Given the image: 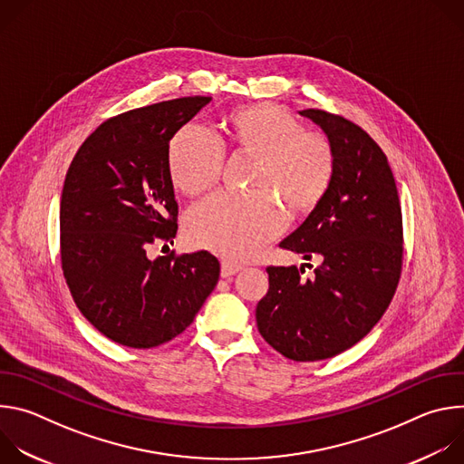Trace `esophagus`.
<instances>
[{
  "label": "esophagus",
  "instance_id": "34e87169",
  "mask_svg": "<svg viewBox=\"0 0 464 464\" xmlns=\"http://www.w3.org/2000/svg\"><path fill=\"white\" fill-rule=\"evenodd\" d=\"M242 270V266H238V264L235 262H229V260H222V277H231L235 274H238Z\"/></svg>",
  "mask_w": 464,
  "mask_h": 464
}]
</instances>
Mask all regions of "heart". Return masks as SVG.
<instances>
[{
	"instance_id": "1",
	"label": "heart",
	"mask_w": 464,
	"mask_h": 464,
	"mask_svg": "<svg viewBox=\"0 0 464 464\" xmlns=\"http://www.w3.org/2000/svg\"><path fill=\"white\" fill-rule=\"evenodd\" d=\"M222 145L202 126L185 124L172 136L167 152L176 188L198 196L217 185L222 147L256 158L251 179L255 194L220 192L196 206L185 218V238L224 258L246 260L276 238L290 217L312 213L326 196L336 172L330 143L283 108L255 102L227 111L222 119Z\"/></svg>"
}]
</instances>
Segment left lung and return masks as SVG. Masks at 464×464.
Masks as SVG:
<instances>
[{
    "label": "left lung",
    "mask_w": 464,
    "mask_h": 464,
    "mask_svg": "<svg viewBox=\"0 0 464 464\" xmlns=\"http://www.w3.org/2000/svg\"><path fill=\"white\" fill-rule=\"evenodd\" d=\"M328 138L336 172L323 202L281 242L315 256L304 268L268 266L270 288L255 310L260 336L294 362L333 358L362 338L387 310L402 272V211L385 154L358 124L303 110Z\"/></svg>",
    "instance_id": "left-lung-1"
}]
</instances>
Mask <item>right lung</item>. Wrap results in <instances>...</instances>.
I'll use <instances>...</instances> for the list:
<instances>
[{
    "label": "right lung",
    "instance_id": "1",
    "mask_svg": "<svg viewBox=\"0 0 464 464\" xmlns=\"http://www.w3.org/2000/svg\"><path fill=\"white\" fill-rule=\"evenodd\" d=\"M211 97H181L104 121L82 143L60 198V256L82 315L108 340L152 349L192 323L220 277L209 251L149 258L178 231L167 152Z\"/></svg>",
    "mask_w": 464,
    "mask_h": 464
}]
</instances>
